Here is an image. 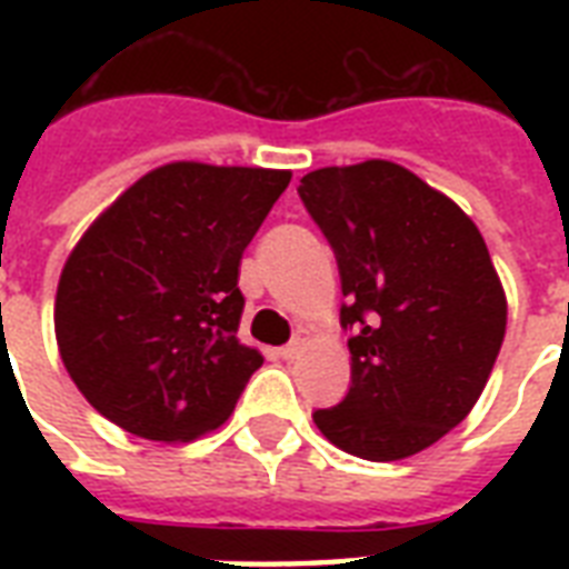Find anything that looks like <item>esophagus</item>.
Returning <instances> with one entry per match:
<instances>
[{
  "label": "esophagus",
  "mask_w": 569,
  "mask_h": 569,
  "mask_svg": "<svg viewBox=\"0 0 569 569\" xmlns=\"http://www.w3.org/2000/svg\"><path fill=\"white\" fill-rule=\"evenodd\" d=\"M307 342H310V330L301 328V330H298V333H295L292 342L280 348L277 355L283 357V360H295V357H301V351H303V348H307Z\"/></svg>",
  "instance_id": "1"
}]
</instances>
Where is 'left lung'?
Instances as JSON below:
<instances>
[{
  "label": "left lung",
  "instance_id": "1",
  "mask_svg": "<svg viewBox=\"0 0 569 569\" xmlns=\"http://www.w3.org/2000/svg\"><path fill=\"white\" fill-rule=\"evenodd\" d=\"M337 253L355 330L351 387L312 422L348 455L401 460L467 419L493 372L508 301L463 209L396 162L319 168L298 186Z\"/></svg>",
  "mask_w": 569,
  "mask_h": 569
}]
</instances>
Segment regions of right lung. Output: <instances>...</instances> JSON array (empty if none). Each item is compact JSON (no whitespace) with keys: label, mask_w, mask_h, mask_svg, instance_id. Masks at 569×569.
Here are the masks:
<instances>
[{"label":"right lung","mask_w":569,"mask_h":569,"mask_svg":"<svg viewBox=\"0 0 569 569\" xmlns=\"http://www.w3.org/2000/svg\"><path fill=\"white\" fill-rule=\"evenodd\" d=\"M289 171L171 162L84 230L56 295V339L88 405L123 431L189 442L230 419L262 366L241 346V253Z\"/></svg>","instance_id":"right-lung-1"}]
</instances>
